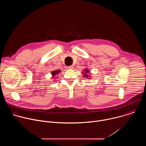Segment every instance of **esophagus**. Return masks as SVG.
<instances>
[{
  "instance_id": "1",
  "label": "esophagus",
  "mask_w": 146,
  "mask_h": 146,
  "mask_svg": "<svg viewBox=\"0 0 146 146\" xmlns=\"http://www.w3.org/2000/svg\"><path fill=\"white\" fill-rule=\"evenodd\" d=\"M73 66H68V69H69V70H72L73 69Z\"/></svg>"
}]
</instances>
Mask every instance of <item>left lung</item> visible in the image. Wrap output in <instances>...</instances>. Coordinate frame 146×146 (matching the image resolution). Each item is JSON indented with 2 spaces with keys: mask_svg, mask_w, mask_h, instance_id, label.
<instances>
[{
  "mask_svg": "<svg viewBox=\"0 0 146 146\" xmlns=\"http://www.w3.org/2000/svg\"><path fill=\"white\" fill-rule=\"evenodd\" d=\"M81 73L82 74V76L85 77V78H86L87 79H91L92 78L91 76V73L90 72V70L87 68H85L84 70L82 71Z\"/></svg>",
  "mask_w": 146,
  "mask_h": 146,
  "instance_id": "1",
  "label": "left lung"
}]
</instances>
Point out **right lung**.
I'll use <instances>...</instances> for the list:
<instances>
[{
    "mask_svg": "<svg viewBox=\"0 0 146 146\" xmlns=\"http://www.w3.org/2000/svg\"><path fill=\"white\" fill-rule=\"evenodd\" d=\"M60 72H61V70H56L52 71V72H51V75H52V77L53 78V77H55V76H56V77H58V76H57V75H58V74H59ZM54 81H55V80H54Z\"/></svg>",
    "mask_w": 146,
    "mask_h": 146,
    "instance_id": "right-lung-1",
    "label": "right lung"
}]
</instances>
